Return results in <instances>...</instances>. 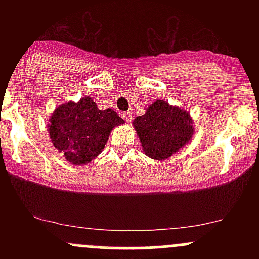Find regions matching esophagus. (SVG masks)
I'll return each mask as SVG.
<instances>
[{
  "label": "esophagus",
  "instance_id": "34e87169",
  "mask_svg": "<svg viewBox=\"0 0 259 259\" xmlns=\"http://www.w3.org/2000/svg\"><path fill=\"white\" fill-rule=\"evenodd\" d=\"M123 118L126 123H132L133 120V113L132 112H124L123 113Z\"/></svg>",
  "mask_w": 259,
  "mask_h": 259
}]
</instances>
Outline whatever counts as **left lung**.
<instances>
[{"label":"left lung","instance_id":"8db88e82","mask_svg":"<svg viewBox=\"0 0 259 259\" xmlns=\"http://www.w3.org/2000/svg\"><path fill=\"white\" fill-rule=\"evenodd\" d=\"M133 124L145 153L157 160L174 156L194 134L189 113L162 100L152 103Z\"/></svg>","mask_w":259,"mask_h":259}]
</instances>
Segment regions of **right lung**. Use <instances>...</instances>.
<instances>
[{"label":"right lung","instance_id":"obj_1","mask_svg":"<svg viewBox=\"0 0 259 259\" xmlns=\"http://www.w3.org/2000/svg\"><path fill=\"white\" fill-rule=\"evenodd\" d=\"M124 120L113 109L101 111L90 97L59 106L50 119V138L72 164H86L102 152L114 126Z\"/></svg>","mask_w":259,"mask_h":259}]
</instances>
